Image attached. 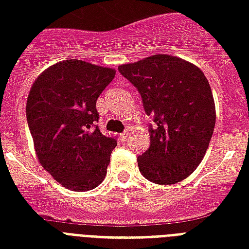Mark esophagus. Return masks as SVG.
Masks as SVG:
<instances>
[{
    "label": "esophagus",
    "instance_id": "esophagus-1",
    "mask_svg": "<svg viewBox=\"0 0 249 249\" xmlns=\"http://www.w3.org/2000/svg\"><path fill=\"white\" fill-rule=\"evenodd\" d=\"M129 133H130V130H129V129H125L124 132L121 133V138H123V140H126V138H128V136H129Z\"/></svg>",
    "mask_w": 249,
    "mask_h": 249
}]
</instances>
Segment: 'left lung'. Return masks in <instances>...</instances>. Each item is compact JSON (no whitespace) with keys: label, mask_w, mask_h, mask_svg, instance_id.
<instances>
[{"label":"left lung","mask_w":249,"mask_h":249,"mask_svg":"<svg viewBox=\"0 0 249 249\" xmlns=\"http://www.w3.org/2000/svg\"><path fill=\"white\" fill-rule=\"evenodd\" d=\"M119 72L141 94L150 147L138 156L141 173L158 185H173L196 169L204 158L216 124L212 90L194 64L172 55L148 56L123 64Z\"/></svg>","instance_id":"left-lung-1"}]
</instances>
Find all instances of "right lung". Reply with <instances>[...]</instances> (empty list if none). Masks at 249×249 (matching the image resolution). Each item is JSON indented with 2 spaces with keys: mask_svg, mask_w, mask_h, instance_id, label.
I'll return each instance as SVG.
<instances>
[{
  "mask_svg": "<svg viewBox=\"0 0 249 249\" xmlns=\"http://www.w3.org/2000/svg\"><path fill=\"white\" fill-rule=\"evenodd\" d=\"M113 77L111 68L68 59L31 88L25 113L37 158L66 189L88 191L105 179L117 141L99 130L95 105Z\"/></svg>",
  "mask_w": 249,
  "mask_h": 249,
  "instance_id": "add662e5",
  "label": "right lung"
}]
</instances>
